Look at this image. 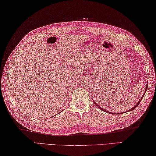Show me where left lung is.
I'll list each match as a JSON object with an SVG mask.
<instances>
[{
	"label": "left lung",
	"mask_w": 156,
	"mask_h": 156,
	"mask_svg": "<svg viewBox=\"0 0 156 156\" xmlns=\"http://www.w3.org/2000/svg\"><path fill=\"white\" fill-rule=\"evenodd\" d=\"M147 86H146V89H145V91H144V92H146V91H147ZM144 94L143 95V97H141V99H140V101H138V103H137V104H136V105L134 106V107H133V108H132V109H131V110H129V111H132V110H133V109H135V108H136V107H137V106H138V105H139V103H140V102L141 101V100H142V99H143V97H144ZM94 103H95V105H96L97 106H98V108H99L100 109V110H103V112H108V113H110V114H116V113H112V112H108V111H106L105 110H103V109L102 108H100V106H99V105H98L97 104V103H95L94 101ZM120 114H122V113H120ZM117 114H118V113H117Z\"/></svg>",
	"instance_id": "1"
}]
</instances>
